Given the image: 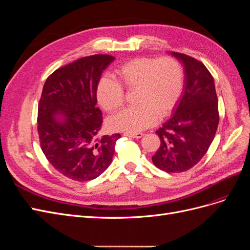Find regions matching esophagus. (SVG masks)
Instances as JSON below:
<instances>
[{
  "label": "esophagus",
  "mask_w": 250,
  "mask_h": 250,
  "mask_svg": "<svg viewBox=\"0 0 250 250\" xmlns=\"http://www.w3.org/2000/svg\"><path fill=\"white\" fill-rule=\"evenodd\" d=\"M124 137H128V138H132V139H141L143 137V133L142 132H137V133H128V132H125L123 133Z\"/></svg>",
  "instance_id": "34e87169"
}]
</instances>
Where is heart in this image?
<instances>
[{
    "label": "heart",
    "instance_id": "heart-1",
    "mask_svg": "<svg viewBox=\"0 0 250 250\" xmlns=\"http://www.w3.org/2000/svg\"><path fill=\"white\" fill-rule=\"evenodd\" d=\"M119 83L109 77L98 82L96 96L100 106L108 112L118 110L124 102V90L137 88L135 107L126 108L108 120L112 131L137 133L167 116L183 92L184 71L172 57H138L116 70ZM121 85L123 86H120Z\"/></svg>",
    "mask_w": 250,
    "mask_h": 250
}]
</instances>
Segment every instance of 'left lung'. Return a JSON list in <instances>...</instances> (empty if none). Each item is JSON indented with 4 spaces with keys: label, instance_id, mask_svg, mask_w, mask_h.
I'll use <instances>...</instances> for the list:
<instances>
[{
    "label": "left lung",
    "instance_id": "obj_1",
    "mask_svg": "<svg viewBox=\"0 0 250 250\" xmlns=\"http://www.w3.org/2000/svg\"><path fill=\"white\" fill-rule=\"evenodd\" d=\"M169 54L184 65V89L172 117L156 130L161 146L152 162L170 173L191 169L207 153L217 131L219 112L214 78L204 64L180 53Z\"/></svg>",
    "mask_w": 250,
    "mask_h": 250
}]
</instances>
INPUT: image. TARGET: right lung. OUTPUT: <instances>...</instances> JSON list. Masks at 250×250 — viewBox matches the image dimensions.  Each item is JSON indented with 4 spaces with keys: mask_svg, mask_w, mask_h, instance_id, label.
Wrapping results in <instances>:
<instances>
[{
    "mask_svg": "<svg viewBox=\"0 0 250 250\" xmlns=\"http://www.w3.org/2000/svg\"><path fill=\"white\" fill-rule=\"evenodd\" d=\"M110 55L80 58L52 73L42 87L37 117L41 147L63 176L95 179L106 170L120 133L99 137L102 125L96 90Z\"/></svg>",
    "mask_w": 250,
    "mask_h": 250,
    "instance_id": "right-lung-1",
    "label": "right lung"
}]
</instances>
